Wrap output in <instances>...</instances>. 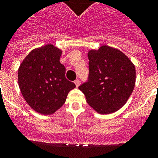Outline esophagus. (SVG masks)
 <instances>
[{"label": "esophagus", "instance_id": "34e87169", "mask_svg": "<svg viewBox=\"0 0 158 158\" xmlns=\"http://www.w3.org/2000/svg\"><path fill=\"white\" fill-rule=\"evenodd\" d=\"M75 84L76 87H79V84H80V81H79V79H75Z\"/></svg>", "mask_w": 158, "mask_h": 158}]
</instances>
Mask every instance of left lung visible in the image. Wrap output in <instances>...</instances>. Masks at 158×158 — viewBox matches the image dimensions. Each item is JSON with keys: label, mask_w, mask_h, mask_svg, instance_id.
<instances>
[{"label": "left lung", "mask_w": 158, "mask_h": 158, "mask_svg": "<svg viewBox=\"0 0 158 158\" xmlns=\"http://www.w3.org/2000/svg\"><path fill=\"white\" fill-rule=\"evenodd\" d=\"M88 59V78L79 89L98 113L117 111L134 90L135 67L124 53L106 45L90 51Z\"/></svg>", "instance_id": "obj_1"}]
</instances>
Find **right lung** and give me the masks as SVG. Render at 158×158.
<instances>
[{"mask_svg":"<svg viewBox=\"0 0 158 158\" xmlns=\"http://www.w3.org/2000/svg\"><path fill=\"white\" fill-rule=\"evenodd\" d=\"M62 52L52 44L32 50L20 64L18 83L21 94L34 110L51 114L64 104L75 84L65 77L60 62Z\"/></svg>","mask_w":158,"mask_h":158,"instance_id":"add662e5","label":"right lung"}]
</instances>
